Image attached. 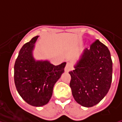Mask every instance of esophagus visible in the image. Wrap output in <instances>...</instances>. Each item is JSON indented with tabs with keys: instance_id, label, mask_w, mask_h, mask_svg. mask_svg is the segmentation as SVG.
I'll return each mask as SVG.
<instances>
[{
	"instance_id": "esophagus-1",
	"label": "esophagus",
	"mask_w": 122,
	"mask_h": 122,
	"mask_svg": "<svg viewBox=\"0 0 122 122\" xmlns=\"http://www.w3.org/2000/svg\"><path fill=\"white\" fill-rule=\"evenodd\" d=\"M72 69V66H71V65L69 63H67V65H66V66L65 67V71H66V72H69V71Z\"/></svg>"
}]
</instances>
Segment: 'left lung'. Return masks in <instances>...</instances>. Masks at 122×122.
Returning a JSON list of instances; mask_svg holds the SVG:
<instances>
[{
  "mask_svg": "<svg viewBox=\"0 0 122 122\" xmlns=\"http://www.w3.org/2000/svg\"><path fill=\"white\" fill-rule=\"evenodd\" d=\"M71 71L70 87L76 102L85 107L99 103L110 88L112 61L108 48L97 40L86 48Z\"/></svg>",
  "mask_w": 122,
  "mask_h": 122,
  "instance_id": "1",
  "label": "left lung"
}]
</instances>
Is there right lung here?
Instances as JSON below:
<instances>
[{"instance_id":"add662e5","label":"right lung","mask_w":122,"mask_h":122,"mask_svg":"<svg viewBox=\"0 0 122 122\" xmlns=\"http://www.w3.org/2000/svg\"><path fill=\"white\" fill-rule=\"evenodd\" d=\"M38 36L25 43L14 64V83L26 102L42 106L51 98L53 86L64 72L66 63L55 66L47 61H35L32 50Z\"/></svg>"}]
</instances>
